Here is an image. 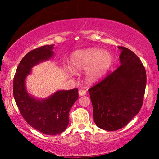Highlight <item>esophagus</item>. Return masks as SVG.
Here are the masks:
<instances>
[{
  "mask_svg": "<svg viewBox=\"0 0 159 159\" xmlns=\"http://www.w3.org/2000/svg\"><path fill=\"white\" fill-rule=\"evenodd\" d=\"M79 93L80 96H83V95H85L86 94V91L85 90H79Z\"/></svg>",
  "mask_w": 159,
  "mask_h": 159,
  "instance_id": "34e87169",
  "label": "esophagus"
}]
</instances>
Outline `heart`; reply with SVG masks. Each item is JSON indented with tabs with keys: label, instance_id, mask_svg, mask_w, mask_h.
Wrapping results in <instances>:
<instances>
[{
	"label": "heart",
	"instance_id": "b5f03b06",
	"mask_svg": "<svg viewBox=\"0 0 159 159\" xmlns=\"http://www.w3.org/2000/svg\"><path fill=\"white\" fill-rule=\"evenodd\" d=\"M113 61L110 52L93 48L75 52L70 59V65L75 71L89 68L87 79L93 82L101 79L109 71Z\"/></svg>",
	"mask_w": 159,
	"mask_h": 159
}]
</instances>
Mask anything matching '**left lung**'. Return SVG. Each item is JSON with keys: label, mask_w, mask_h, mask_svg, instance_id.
<instances>
[{"label": "left lung", "mask_w": 159, "mask_h": 159, "mask_svg": "<svg viewBox=\"0 0 159 159\" xmlns=\"http://www.w3.org/2000/svg\"><path fill=\"white\" fill-rule=\"evenodd\" d=\"M120 66L88 91L95 124L104 130H117L138 114L143 104L147 75L133 51L118 46Z\"/></svg>", "instance_id": "8db88e82"}]
</instances>
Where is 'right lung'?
I'll use <instances>...</instances> for the list:
<instances>
[{
  "mask_svg": "<svg viewBox=\"0 0 159 159\" xmlns=\"http://www.w3.org/2000/svg\"><path fill=\"white\" fill-rule=\"evenodd\" d=\"M53 49L54 45H48L28 52L19 64L13 80V95L21 116L32 128L48 135L66 130L70 109L79 98L77 88L56 91L43 99L34 98L26 90L25 80L31 68L52 58Z\"/></svg>",
  "mask_w": 159,
  "mask_h": 159,
  "instance_id": "right-lung-1",
  "label": "right lung"
}]
</instances>
